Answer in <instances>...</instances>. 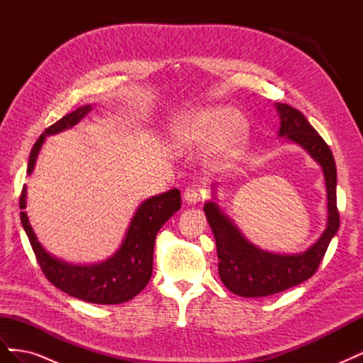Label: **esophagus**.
Here are the masks:
<instances>
[{"mask_svg": "<svg viewBox=\"0 0 363 363\" xmlns=\"http://www.w3.org/2000/svg\"><path fill=\"white\" fill-rule=\"evenodd\" d=\"M183 200L188 206H195L200 201V188L196 184H191L183 192Z\"/></svg>", "mask_w": 363, "mask_h": 363, "instance_id": "obj_1", "label": "esophagus"}]
</instances>
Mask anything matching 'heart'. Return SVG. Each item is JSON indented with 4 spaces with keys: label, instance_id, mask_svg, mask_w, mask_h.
Instances as JSON below:
<instances>
[{
    "label": "heart",
    "instance_id": "heart-1",
    "mask_svg": "<svg viewBox=\"0 0 363 363\" xmlns=\"http://www.w3.org/2000/svg\"><path fill=\"white\" fill-rule=\"evenodd\" d=\"M171 144L183 150H194L212 142L211 155L215 162L236 159L248 139L247 121L233 115L230 107H204L172 121L168 128Z\"/></svg>",
    "mask_w": 363,
    "mask_h": 363
}]
</instances>
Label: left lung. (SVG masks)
<instances>
[{"label":"left lung","instance_id":"1","mask_svg":"<svg viewBox=\"0 0 363 363\" xmlns=\"http://www.w3.org/2000/svg\"><path fill=\"white\" fill-rule=\"evenodd\" d=\"M276 107L280 115L279 136L298 144L323 168L327 188V225L321 238L300 255H276L263 251L252 245L232 219L219 208L213 191L215 200L204 204V213L216 240L218 272L225 288L239 296H267L311 279L339 228L337 180L332 150L300 111L281 103H277Z\"/></svg>","mask_w":363,"mask_h":363}]
</instances>
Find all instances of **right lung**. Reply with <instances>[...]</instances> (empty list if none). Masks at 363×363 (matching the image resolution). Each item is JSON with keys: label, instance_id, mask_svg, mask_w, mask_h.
Instances as JSON below:
<instances>
[{"label": "right lung", "instance_id": "add662e5", "mask_svg": "<svg viewBox=\"0 0 363 363\" xmlns=\"http://www.w3.org/2000/svg\"><path fill=\"white\" fill-rule=\"evenodd\" d=\"M92 111L91 106L77 111L50 125L31 148L27 174L35 169L36 159L45 138L74 127ZM27 188L21 192L19 207L26 208ZM179 189H171L142 203L127 228L125 238L112 257L96 265H71L52 257L38 240L26 212H21V223L28 236L42 272L54 286L74 298L95 304H119L136 296L147 286L152 274V251L160 227L182 207Z\"/></svg>", "mask_w": 363, "mask_h": 363}]
</instances>
